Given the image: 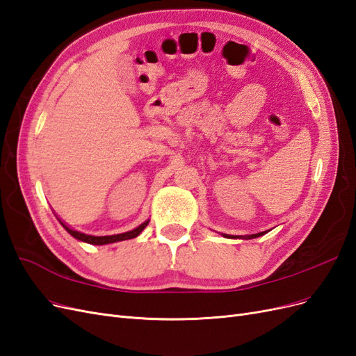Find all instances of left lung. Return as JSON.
<instances>
[{
    "mask_svg": "<svg viewBox=\"0 0 356 356\" xmlns=\"http://www.w3.org/2000/svg\"><path fill=\"white\" fill-rule=\"evenodd\" d=\"M266 232H261V233H255V234H250V236H243L242 239H254V238H260V236H263ZM224 238H229V239H236V236H230V234H222Z\"/></svg>",
    "mask_w": 356,
    "mask_h": 356,
    "instance_id": "left-lung-1",
    "label": "left lung"
}]
</instances>
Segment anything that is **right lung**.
<instances>
[{
  "label": "right lung",
  "instance_id": "right-lung-1",
  "mask_svg": "<svg viewBox=\"0 0 356 356\" xmlns=\"http://www.w3.org/2000/svg\"><path fill=\"white\" fill-rule=\"evenodd\" d=\"M59 222L63 225V229H65L72 236V238L79 239L81 242H86V243H90V245H106V243H114V242H120V241L134 239L148 225V220H147L145 222H143L141 225H138L136 229H134L131 232L120 233V234H111V236H92V234H86V233H81V232H77V230H72V229L68 227L67 224H63L62 221H59Z\"/></svg>",
  "mask_w": 356,
  "mask_h": 356
}]
</instances>
